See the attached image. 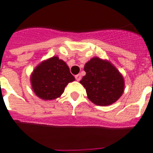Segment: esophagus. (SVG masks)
Listing matches in <instances>:
<instances>
[{"instance_id": "1", "label": "esophagus", "mask_w": 153, "mask_h": 153, "mask_svg": "<svg viewBox=\"0 0 153 153\" xmlns=\"http://www.w3.org/2000/svg\"><path fill=\"white\" fill-rule=\"evenodd\" d=\"M81 78H82V75H80V74H78V75H75V79H76L77 81H80Z\"/></svg>"}]
</instances>
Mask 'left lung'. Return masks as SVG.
Returning <instances> with one entry per match:
<instances>
[{
	"instance_id": "1",
	"label": "left lung",
	"mask_w": 153,
	"mask_h": 153,
	"mask_svg": "<svg viewBox=\"0 0 153 153\" xmlns=\"http://www.w3.org/2000/svg\"><path fill=\"white\" fill-rule=\"evenodd\" d=\"M84 70L86 75L80 83L85 88L88 99L94 104L109 105L122 96L124 78L111 62L95 57L85 65Z\"/></svg>"
}]
</instances>
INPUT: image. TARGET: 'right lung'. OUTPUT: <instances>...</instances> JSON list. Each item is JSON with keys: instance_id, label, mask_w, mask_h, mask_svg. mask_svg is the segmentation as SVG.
<instances>
[{"instance_id": "right-lung-1", "label": "right lung", "mask_w": 153, "mask_h": 153, "mask_svg": "<svg viewBox=\"0 0 153 153\" xmlns=\"http://www.w3.org/2000/svg\"><path fill=\"white\" fill-rule=\"evenodd\" d=\"M75 81L68 66L54 56L40 63L30 75L31 87L35 95L43 100H53L62 95L69 82Z\"/></svg>"}]
</instances>
